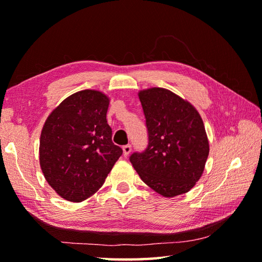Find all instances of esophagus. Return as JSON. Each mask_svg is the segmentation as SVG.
<instances>
[{
	"label": "esophagus",
	"mask_w": 262,
	"mask_h": 262,
	"mask_svg": "<svg viewBox=\"0 0 262 262\" xmlns=\"http://www.w3.org/2000/svg\"><path fill=\"white\" fill-rule=\"evenodd\" d=\"M132 152V146L129 145V144H127V145L122 146V153H124V157H127L128 154H129Z\"/></svg>",
	"instance_id": "1"
}]
</instances>
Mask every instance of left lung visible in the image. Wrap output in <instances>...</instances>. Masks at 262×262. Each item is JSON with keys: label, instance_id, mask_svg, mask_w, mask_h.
Listing matches in <instances>:
<instances>
[{"label": "left lung", "instance_id": "8db88e82", "mask_svg": "<svg viewBox=\"0 0 262 262\" xmlns=\"http://www.w3.org/2000/svg\"><path fill=\"white\" fill-rule=\"evenodd\" d=\"M147 146L129 161L141 179L164 197L186 193L202 177L209 145L202 117L192 105L162 88L138 93Z\"/></svg>", "mask_w": 262, "mask_h": 262}]
</instances>
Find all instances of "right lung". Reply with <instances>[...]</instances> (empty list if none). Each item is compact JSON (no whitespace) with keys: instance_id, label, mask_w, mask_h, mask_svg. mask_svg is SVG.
Segmentation results:
<instances>
[{"instance_id":"obj_1","label":"right lung","mask_w":262,"mask_h":262,"mask_svg":"<svg viewBox=\"0 0 262 262\" xmlns=\"http://www.w3.org/2000/svg\"><path fill=\"white\" fill-rule=\"evenodd\" d=\"M109 99L94 90L66 98L43 125L39 161L47 182L70 202L85 200L101 188L122 149L111 140Z\"/></svg>"}]
</instances>
